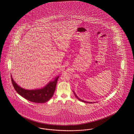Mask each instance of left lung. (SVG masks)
I'll use <instances>...</instances> for the list:
<instances>
[{"instance_id": "obj_1", "label": "left lung", "mask_w": 134, "mask_h": 134, "mask_svg": "<svg viewBox=\"0 0 134 134\" xmlns=\"http://www.w3.org/2000/svg\"><path fill=\"white\" fill-rule=\"evenodd\" d=\"M73 92H74V95H75V97L77 98L79 100H80V101H81L82 102L85 103H90V104H91V103H94V102H89L85 101H83V100H81V99H80L76 95V93H75V92H74V91H73Z\"/></svg>"}]
</instances>
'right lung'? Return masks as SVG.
Instances as JSON below:
<instances>
[{"mask_svg": "<svg viewBox=\"0 0 134 134\" xmlns=\"http://www.w3.org/2000/svg\"><path fill=\"white\" fill-rule=\"evenodd\" d=\"M58 77L59 76L57 77L54 81H50L44 87L34 90H27L20 87L14 81L12 76L11 81L17 93L23 97L34 103H44L48 101L53 97Z\"/></svg>", "mask_w": 134, "mask_h": 134, "instance_id": "obj_1", "label": "right lung"}]
</instances>
